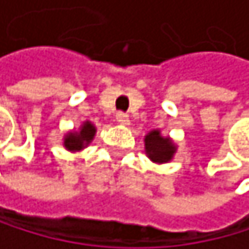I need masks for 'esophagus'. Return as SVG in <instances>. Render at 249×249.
Masks as SVG:
<instances>
[{
	"label": "esophagus",
	"mask_w": 249,
	"mask_h": 249,
	"mask_svg": "<svg viewBox=\"0 0 249 249\" xmlns=\"http://www.w3.org/2000/svg\"><path fill=\"white\" fill-rule=\"evenodd\" d=\"M116 121H118L119 124H122V125H128V124H130L128 115H127V113H124V112H118V113H116Z\"/></svg>",
	"instance_id": "34e87169"
}]
</instances>
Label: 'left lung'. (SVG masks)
I'll list each match as a JSON object with an SVG mask.
<instances>
[{
  "instance_id": "left-lung-1",
  "label": "left lung",
  "mask_w": 249,
  "mask_h": 249,
  "mask_svg": "<svg viewBox=\"0 0 249 249\" xmlns=\"http://www.w3.org/2000/svg\"><path fill=\"white\" fill-rule=\"evenodd\" d=\"M145 149L148 157L155 162H167L175 154L173 143L167 137H161L158 130L151 131L145 137Z\"/></svg>"
}]
</instances>
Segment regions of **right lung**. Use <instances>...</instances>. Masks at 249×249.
<instances>
[{"label": "right lung", "instance_id": "obj_1", "mask_svg": "<svg viewBox=\"0 0 249 249\" xmlns=\"http://www.w3.org/2000/svg\"><path fill=\"white\" fill-rule=\"evenodd\" d=\"M94 134H95V127L91 122H85L79 133H70L65 137L64 145L69 151H79V149L87 146L88 143L94 139Z\"/></svg>", "mask_w": 249, "mask_h": 249}]
</instances>
